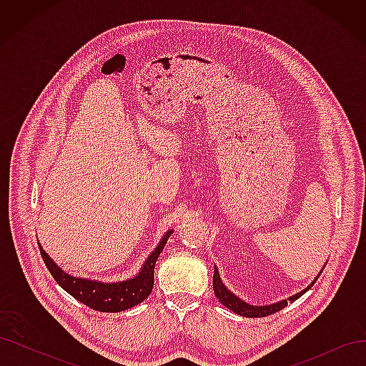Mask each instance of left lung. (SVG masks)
I'll return each instance as SVG.
<instances>
[{
    "mask_svg": "<svg viewBox=\"0 0 366 366\" xmlns=\"http://www.w3.org/2000/svg\"><path fill=\"white\" fill-rule=\"evenodd\" d=\"M324 269H325V264H324V267L320 269V272L317 273L316 278L312 282H310L302 292L295 293V295L289 296L287 299H282V301L273 302V304H269V305H252V304H249L246 301H242L241 297H238L234 292H230L227 289V287L223 282V280L219 278V272H218L217 265H215V270H214V293H215V297L218 299L221 304H223L224 307H227L229 310H232V312H234V313L239 315V316H244V317H264V316H269V315H273L276 312H280V310L287 307V304L295 302L296 299H299L304 293H307L315 285L316 280L319 278L320 273H322Z\"/></svg>",
    "mask_w": 366,
    "mask_h": 366,
    "instance_id": "left-lung-1",
    "label": "left lung"
}]
</instances>
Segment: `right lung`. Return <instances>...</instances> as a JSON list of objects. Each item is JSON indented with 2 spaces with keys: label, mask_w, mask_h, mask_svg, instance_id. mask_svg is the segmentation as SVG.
<instances>
[{
  "label": "right lung",
  "mask_w": 366,
  "mask_h": 366,
  "mask_svg": "<svg viewBox=\"0 0 366 366\" xmlns=\"http://www.w3.org/2000/svg\"><path fill=\"white\" fill-rule=\"evenodd\" d=\"M172 232L174 229L164 232V235L160 238L159 244L148 254V258L142 264L140 270L132 276V278L114 282H104L92 278H77V276L64 272L59 265L49 257V253L42 249L41 242H38V246L41 250V257L44 262H46L54 281H56L65 292L70 293L84 305L97 310V312L120 313L143 302L151 295L154 285V267H156L159 254L162 253L166 241H168Z\"/></svg>",
  "instance_id": "obj_1"
}]
</instances>
